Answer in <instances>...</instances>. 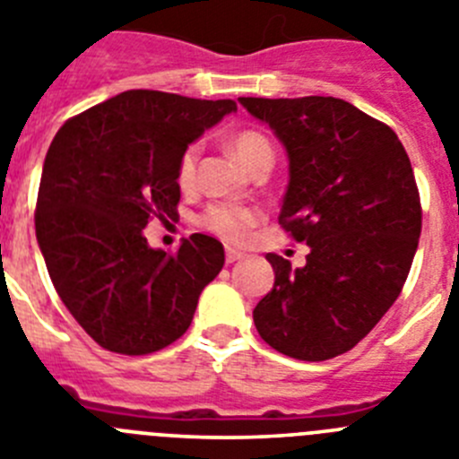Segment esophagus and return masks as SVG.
<instances>
[{
	"mask_svg": "<svg viewBox=\"0 0 459 459\" xmlns=\"http://www.w3.org/2000/svg\"><path fill=\"white\" fill-rule=\"evenodd\" d=\"M242 258H245V254H242V251H238V249L226 251V263H229V265H233V263H238V260H242Z\"/></svg>",
	"mask_w": 459,
	"mask_h": 459,
	"instance_id": "esophagus-1",
	"label": "esophagus"
}]
</instances>
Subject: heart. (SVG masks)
Returning <instances> with one entry per match:
<instances>
[{
  "label": "heart",
  "instance_id": "1",
  "mask_svg": "<svg viewBox=\"0 0 459 459\" xmlns=\"http://www.w3.org/2000/svg\"><path fill=\"white\" fill-rule=\"evenodd\" d=\"M230 148L245 162L247 167H254L260 160H274V148L260 132L242 130L230 139ZM196 162H199V146L192 143L183 151L178 160V183L180 187H192L196 178ZM260 220V210L251 208L245 204H212L201 212L199 224L208 229L210 233L220 235L229 242H239L245 239L247 233Z\"/></svg>",
  "mask_w": 459,
  "mask_h": 459
}]
</instances>
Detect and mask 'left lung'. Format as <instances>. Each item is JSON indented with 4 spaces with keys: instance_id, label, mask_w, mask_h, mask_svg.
<instances>
[{
    "instance_id": "8db88e82",
    "label": "left lung",
    "mask_w": 459,
    "mask_h": 459,
    "mask_svg": "<svg viewBox=\"0 0 459 459\" xmlns=\"http://www.w3.org/2000/svg\"><path fill=\"white\" fill-rule=\"evenodd\" d=\"M288 152L279 224L307 265L267 254L274 288L254 308L260 338L299 361L348 352L398 299L420 238L411 162L389 126L332 96L239 98Z\"/></svg>"
}]
</instances>
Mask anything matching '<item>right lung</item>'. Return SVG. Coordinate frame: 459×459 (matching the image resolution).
<instances>
[{
	"instance_id": "obj_1",
	"label": "right lung",
	"mask_w": 459,
	"mask_h": 459,
	"mask_svg": "<svg viewBox=\"0 0 459 459\" xmlns=\"http://www.w3.org/2000/svg\"><path fill=\"white\" fill-rule=\"evenodd\" d=\"M230 111L233 100L123 91L49 143L36 239L61 301L100 348L151 354L178 341L224 267L220 239L194 233L167 254L143 229L178 214L180 155Z\"/></svg>"
}]
</instances>
